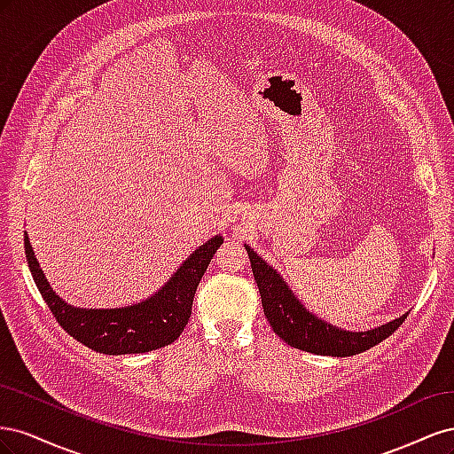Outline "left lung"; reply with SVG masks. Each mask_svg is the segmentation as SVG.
Wrapping results in <instances>:
<instances>
[{
  "label": "left lung",
  "mask_w": 454,
  "mask_h": 454,
  "mask_svg": "<svg viewBox=\"0 0 454 454\" xmlns=\"http://www.w3.org/2000/svg\"><path fill=\"white\" fill-rule=\"evenodd\" d=\"M246 252L250 255L254 278L261 294V303H263V312L272 332L294 348L347 358V356L360 354L379 345L407 318V314H403L388 324L369 329V332L339 329L320 320L318 316H314L301 305V301L287 287L280 274L263 257H259L250 246H246Z\"/></svg>",
  "instance_id": "8db88e82"
}]
</instances>
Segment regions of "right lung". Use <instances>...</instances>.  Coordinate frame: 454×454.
I'll return each mask as SVG.
<instances>
[{
  "mask_svg": "<svg viewBox=\"0 0 454 454\" xmlns=\"http://www.w3.org/2000/svg\"><path fill=\"white\" fill-rule=\"evenodd\" d=\"M223 239L215 235L191 254L159 292L140 303L122 309H83L67 305L52 292L24 237L26 261L41 297L66 333L100 354H140L167 347L182 335L191 318V307L202 274Z\"/></svg>",
  "mask_w": 454,
  "mask_h": 454,
  "instance_id": "add662e5",
  "label": "right lung"
}]
</instances>
